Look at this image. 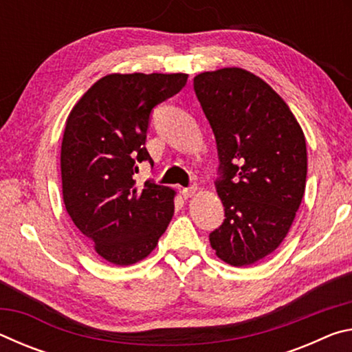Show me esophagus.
Here are the masks:
<instances>
[{
  "label": "esophagus",
  "instance_id": "obj_1",
  "mask_svg": "<svg viewBox=\"0 0 352 352\" xmlns=\"http://www.w3.org/2000/svg\"><path fill=\"white\" fill-rule=\"evenodd\" d=\"M182 194H183V197H184V199H190V197H194V195L197 194V186L184 188V189L182 190Z\"/></svg>",
  "mask_w": 352,
  "mask_h": 352
}]
</instances>
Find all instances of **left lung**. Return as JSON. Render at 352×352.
Listing matches in <instances>:
<instances>
[{
  "mask_svg": "<svg viewBox=\"0 0 352 352\" xmlns=\"http://www.w3.org/2000/svg\"><path fill=\"white\" fill-rule=\"evenodd\" d=\"M217 142L225 220L210 234L216 256L248 267L281 245L306 189L302 129L284 99L253 73L220 68L194 77Z\"/></svg>",
  "mask_w": 352,
  "mask_h": 352,
  "instance_id": "left-lung-1",
  "label": "left lung"
}]
</instances>
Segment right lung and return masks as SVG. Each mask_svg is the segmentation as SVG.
<instances>
[{"label": "right lung", "instance_id": "add662e5", "mask_svg": "<svg viewBox=\"0 0 352 352\" xmlns=\"http://www.w3.org/2000/svg\"><path fill=\"white\" fill-rule=\"evenodd\" d=\"M188 74H107L67 118L62 195L71 220L100 258L132 265L151 254L174 216L175 190L138 188V163H153L146 133L155 105L182 90Z\"/></svg>", "mask_w": 352, "mask_h": 352}]
</instances>
